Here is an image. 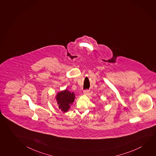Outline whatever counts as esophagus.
I'll list each match as a JSON object with an SVG mask.
<instances>
[{"label": "esophagus", "mask_w": 156, "mask_h": 156, "mask_svg": "<svg viewBox=\"0 0 156 156\" xmlns=\"http://www.w3.org/2000/svg\"><path fill=\"white\" fill-rule=\"evenodd\" d=\"M89 92H90V90H85L84 91V94H85V95L88 94H89Z\"/></svg>", "instance_id": "34e87169"}]
</instances>
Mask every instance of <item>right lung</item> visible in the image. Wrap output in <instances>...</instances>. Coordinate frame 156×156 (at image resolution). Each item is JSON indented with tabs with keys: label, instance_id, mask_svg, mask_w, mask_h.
<instances>
[{
	"label": "right lung",
	"instance_id": "1",
	"mask_svg": "<svg viewBox=\"0 0 156 156\" xmlns=\"http://www.w3.org/2000/svg\"><path fill=\"white\" fill-rule=\"evenodd\" d=\"M58 108L64 112H66L70 108L75 98V94L67 90L58 92L56 96Z\"/></svg>",
	"mask_w": 156,
	"mask_h": 156
}]
</instances>
